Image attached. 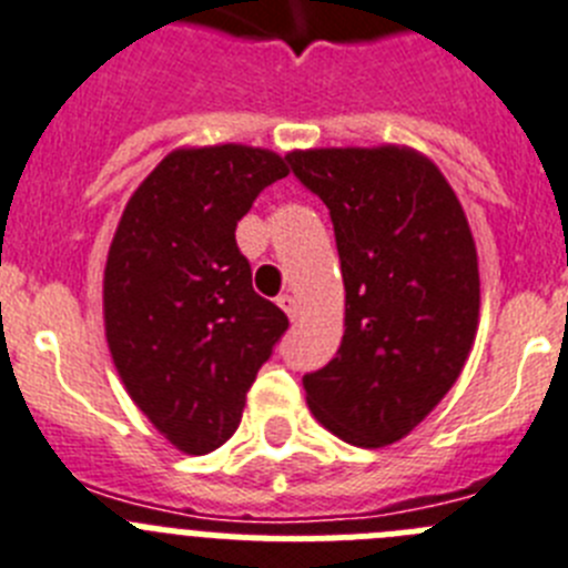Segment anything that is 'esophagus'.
Listing matches in <instances>:
<instances>
[{
    "label": "esophagus",
    "mask_w": 568,
    "mask_h": 568,
    "mask_svg": "<svg viewBox=\"0 0 568 568\" xmlns=\"http://www.w3.org/2000/svg\"><path fill=\"white\" fill-rule=\"evenodd\" d=\"M277 305L288 314V320H296V316H300V305H296V300L291 294H280Z\"/></svg>",
    "instance_id": "34e87169"
}]
</instances>
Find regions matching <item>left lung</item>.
I'll return each instance as SVG.
<instances>
[{
    "instance_id": "obj_1",
    "label": "left lung",
    "mask_w": 568,
    "mask_h": 568,
    "mask_svg": "<svg viewBox=\"0 0 568 568\" xmlns=\"http://www.w3.org/2000/svg\"><path fill=\"white\" fill-rule=\"evenodd\" d=\"M285 161L328 206L345 283L342 345L305 373V398L342 442L385 447L442 402L467 362L481 303L473 232L416 150H296Z\"/></svg>"
}]
</instances>
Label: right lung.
I'll use <instances>...</instances> for the list:
<instances>
[{
  "mask_svg": "<svg viewBox=\"0 0 568 568\" xmlns=\"http://www.w3.org/2000/svg\"><path fill=\"white\" fill-rule=\"evenodd\" d=\"M288 175L243 144L175 150L126 203L104 268L106 345L141 413L189 456L237 430L288 316L252 288L234 229Z\"/></svg>",
  "mask_w": 568,
  "mask_h": 568,
  "instance_id": "right-lung-1",
  "label": "right lung"
}]
</instances>
